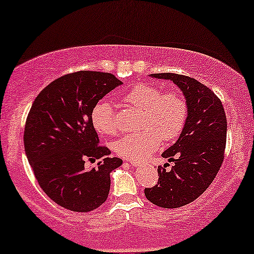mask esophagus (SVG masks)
Listing matches in <instances>:
<instances>
[{
  "instance_id": "esophagus-1",
  "label": "esophagus",
  "mask_w": 254,
  "mask_h": 254,
  "mask_svg": "<svg viewBox=\"0 0 254 254\" xmlns=\"http://www.w3.org/2000/svg\"><path fill=\"white\" fill-rule=\"evenodd\" d=\"M127 162H129V164L132 166V167H137V166L141 165L138 161H133V160H129V161H127Z\"/></svg>"
}]
</instances>
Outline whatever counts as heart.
<instances>
[{
  "instance_id": "obj_1",
  "label": "heart",
  "mask_w": 254,
  "mask_h": 254,
  "mask_svg": "<svg viewBox=\"0 0 254 254\" xmlns=\"http://www.w3.org/2000/svg\"><path fill=\"white\" fill-rule=\"evenodd\" d=\"M124 99L131 106L143 111L139 124L143 130L127 133L115 142L113 149L119 156L142 160L159 148L161 138L174 141L183 131L188 118V104L179 93H164L154 84L139 83L133 86ZM90 121L100 135H115L119 130L117 116L109 101L95 104Z\"/></svg>"
}]
</instances>
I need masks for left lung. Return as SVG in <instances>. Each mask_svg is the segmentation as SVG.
I'll use <instances>...</instances> for the list:
<instances>
[{
    "instance_id": "1",
    "label": "left lung",
    "mask_w": 254,
    "mask_h": 254,
    "mask_svg": "<svg viewBox=\"0 0 254 254\" xmlns=\"http://www.w3.org/2000/svg\"><path fill=\"white\" fill-rule=\"evenodd\" d=\"M151 77L170 80L182 90L188 104V118L179 138L161 154L174 166L159 167V182L145 189L148 200L167 209L193 202L216 177L226 148L227 118L214 92L194 78L162 72Z\"/></svg>"
}]
</instances>
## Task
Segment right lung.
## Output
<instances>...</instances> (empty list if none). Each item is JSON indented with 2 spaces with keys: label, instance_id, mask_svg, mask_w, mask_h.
<instances>
[{
  "label": "right lung",
  "instance_id": "right-lung-1",
  "mask_svg": "<svg viewBox=\"0 0 254 254\" xmlns=\"http://www.w3.org/2000/svg\"><path fill=\"white\" fill-rule=\"evenodd\" d=\"M123 84L112 74L77 71L52 81L36 100L26 121L25 153L38 184L58 205L88 212L107 199L111 172L123 164L111 151L97 147L92 125L93 107ZM100 158L98 168L86 169V159Z\"/></svg>",
  "mask_w": 254,
  "mask_h": 254
}]
</instances>
